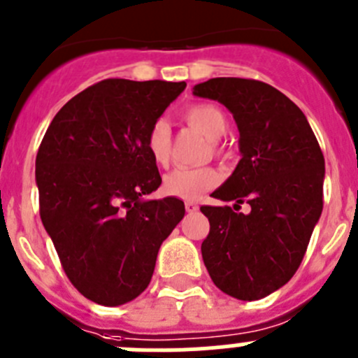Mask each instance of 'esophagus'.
<instances>
[{"mask_svg": "<svg viewBox=\"0 0 358 358\" xmlns=\"http://www.w3.org/2000/svg\"><path fill=\"white\" fill-rule=\"evenodd\" d=\"M198 208H199V206L196 205V203H192V201H187V203H185V210H187V212H189V213L198 212Z\"/></svg>", "mask_w": 358, "mask_h": 358, "instance_id": "1", "label": "esophagus"}]
</instances>
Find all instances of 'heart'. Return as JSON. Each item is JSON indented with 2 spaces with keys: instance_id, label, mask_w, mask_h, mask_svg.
I'll use <instances>...</instances> for the list:
<instances>
[{
  "instance_id": "1",
  "label": "heart",
  "mask_w": 358,
  "mask_h": 358,
  "mask_svg": "<svg viewBox=\"0 0 358 358\" xmlns=\"http://www.w3.org/2000/svg\"><path fill=\"white\" fill-rule=\"evenodd\" d=\"M183 120L190 127L198 129L199 132L205 134L206 138L217 141L228 130V118L226 113L215 106V103L199 102L192 103L183 111ZM146 150L150 157L159 166H166L171 155V129L169 123L164 118H157L150 125L145 139ZM215 152L222 153V150L215 145ZM222 180L220 171L215 168H176L171 173L164 176L162 189L168 196H175L180 199H198L205 192L217 187Z\"/></svg>"
}]
</instances>
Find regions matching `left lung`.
I'll return each instance as SVG.
<instances>
[{
  "mask_svg": "<svg viewBox=\"0 0 358 358\" xmlns=\"http://www.w3.org/2000/svg\"><path fill=\"white\" fill-rule=\"evenodd\" d=\"M194 95L219 100L240 132V159L201 206L210 233L201 255L213 285L238 300H259L285 286L302 263L323 210L325 159L303 113L279 90L256 79L215 78ZM251 205L249 214L239 205Z\"/></svg>",
  "mask_w": 358,
  "mask_h": 358,
  "instance_id": "left-lung-1",
  "label": "left lung"
}]
</instances>
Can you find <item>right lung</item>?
Here are the masks:
<instances>
[{
  "label": "right lung",
  "mask_w": 358,
  "mask_h": 358,
  "mask_svg": "<svg viewBox=\"0 0 358 358\" xmlns=\"http://www.w3.org/2000/svg\"><path fill=\"white\" fill-rule=\"evenodd\" d=\"M183 90L103 79L70 99L40 143V219L73 288L100 306L145 292L160 245L185 215L176 198L141 199L162 183L146 132Z\"/></svg>",
  "instance_id": "right-lung-1"
}]
</instances>
